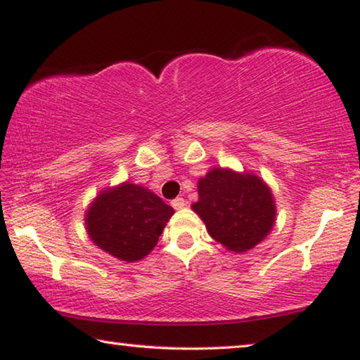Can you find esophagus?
Masks as SVG:
<instances>
[{
	"mask_svg": "<svg viewBox=\"0 0 360 360\" xmlns=\"http://www.w3.org/2000/svg\"><path fill=\"white\" fill-rule=\"evenodd\" d=\"M172 206L174 210H184L186 206H187V203H186V200L184 198H181V197H178V198H174L173 202H172Z\"/></svg>",
	"mask_w": 360,
	"mask_h": 360,
	"instance_id": "34e87169",
	"label": "esophagus"
}]
</instances>
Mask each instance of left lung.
I'll return each instance as SVG.
<instances>
[{
  "label": "left lung",
  "instance_id": "1",
  "mask_svg": "<svg viewBox=\"0 0 360 360\" xmlns=\"http://www.w3.org/2000/svg\"><path fill=\"white\" fill-rule=\"evenodd\" d=\"M192 210L212 238L233 252L259 245L276 216L270 187L259 176L229 168H212L198 181V202Z\"/></svg>",
  "mask_w": 360,
  "mask_h": 360
}]
</instances>
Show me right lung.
<instances>
[{
	"instance_id": "add662e5",
	"label": "right lung",
	"mask_w": 360,
	"mask_h": 360,
	"mask_svg": "<svg viewBox=\"0 0 360 360\" xmlns=\"http://www.w3.org/2000/svg\"><path fill=\"white\" fill-rule=\"evenodd\" d=\"M174 210L146 187L124 182L106 188L85 212L96 246L124 262H136L155 248Z\"/></svg>"
}]
</instances>
